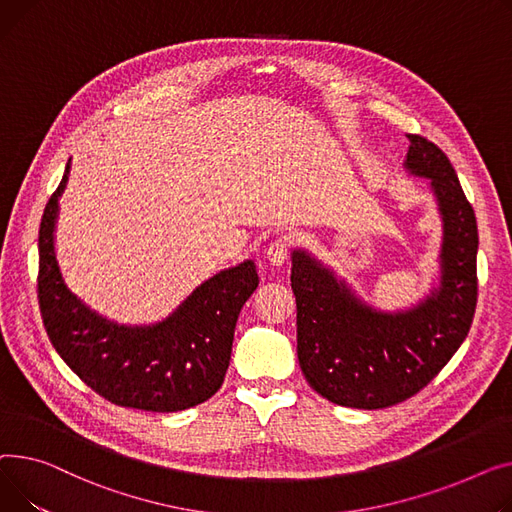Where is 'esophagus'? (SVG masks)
<instances>
[{
    "mask_svg": "<svg viewBox=\"0 0 512 512\" xmlns=\"http://www.w3.org/2000/svg\"><path fill=\"white\" fill-rule=\"evenodd\" d=\"M266 260L273 266H283L287 260V242L285 239H275L266 248Z\"/></svg>",
    "mask_w": 512,
    "mask_h": 512,
    "instance_id": "34e87169",
    "label": "esophagus"
}]
</instances>
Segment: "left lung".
I'll return each instance as SVG.
<instances>
[{
  "instance_id": "8db88e82",
  "label": "left lung",
  "mask_w": 512,
  "mask_h": 512,
  "mask_svg": "<svg viewBox=\"0 0 512 512\" xmlns=\"http://www.w3.org/2000/svg\"><path fill=\"white\" fill-rule=\"evenodd\" d=\"M405 169L430 179L442 219L440 283L417 306L382 312L306 250L291 252L297 359L318 395L384 409L419 393L465 341L477 304V223L442 150L407 134Z\"/></svg>"
}]
</instances>
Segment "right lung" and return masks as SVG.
I'll use <instances>...</instances> for the list:
<instances>
[{
  "instance_id": "obj_1",
  "label": "right lung",
  "mask_w": 512,
  "mask_h": 512,
  "mask_svg": "<svg viewBox=\"0 0 512 512\" xmlns=\"http://www.w3.org/2000/svg\"><path fill=\"white\" fill-rule=\"evenodd\" d=\"M68 175L70 163L39 229V306L55 351L115 405L173 413L204 403L225 380L237 316L258 287L254 262L210 277L157 324L107 320L68 289L57 264L53 231Z\"/></svg>"
}]
</instances>
